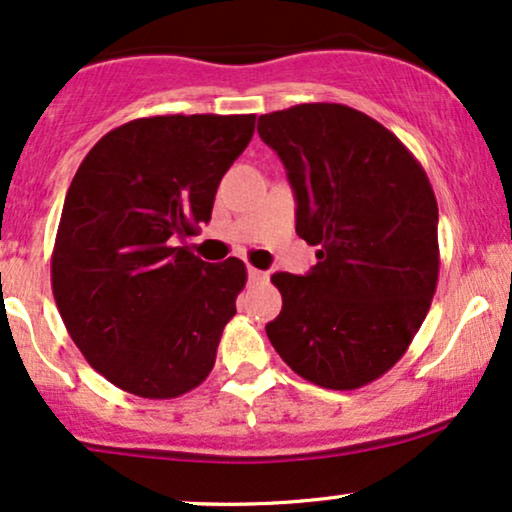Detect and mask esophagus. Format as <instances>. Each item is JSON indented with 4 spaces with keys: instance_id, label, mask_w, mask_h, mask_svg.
<instances>
[{
    "instance_id": "obj_1",
    "label": "esophagus",
    "mask_w": 512,
    "mask_h": 512,
    "mask_svg": "<svg viewBox=\"0 0 512 512\" xmlns=\"http://www.w3.org/2000/svg\"><path fill=\"white\" fill-rule=\"evenodd\" d=\"M248 278H250V281H267L269 274H267V271H262V269L248 267Z\"/></svg>"
}]
</instances>
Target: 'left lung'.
Returning a JSON list of instances; mask_svg holds the SVG:
<instances>
[{
    "instance_id": "1",
    "label": "left lung",
    "mask_w": 512,
    "mask_h": 512,
    "mask_svg": "<svg viewBox=\"0 0 512 512\" xmlns=\"http://www.w3.org/2000/svg\"><path fill=\"white\" fill-rule=\"evenodd\" d=\"M257 132L286 165L297 236L319 245L307 276H271L283 307L267 335L304 380L357 390L404 357L428 316L435 191L390 129L342 103L260 115Z\"/></svg>"
}]
</instances>
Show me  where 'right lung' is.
<instances>
[{
	"label": "right lung",
	"mask_w": 512,
	"mask_h": 512,
	"mask_svg": "<svg viewBox=\"0 0 512 512\" xmlns=\"http://www.w3.org/2000/svg\"><path fill=\"white\" fill-rule=\"evenodd\" d=\"M255 115H155L115 127L77 167L51 252L70 338L108 383L146 399L191 392L245 286L238 257L210 264L177 238L210 222Z\"/></svg>",
	"instance_id": "obj_1"
}]
</instances>
